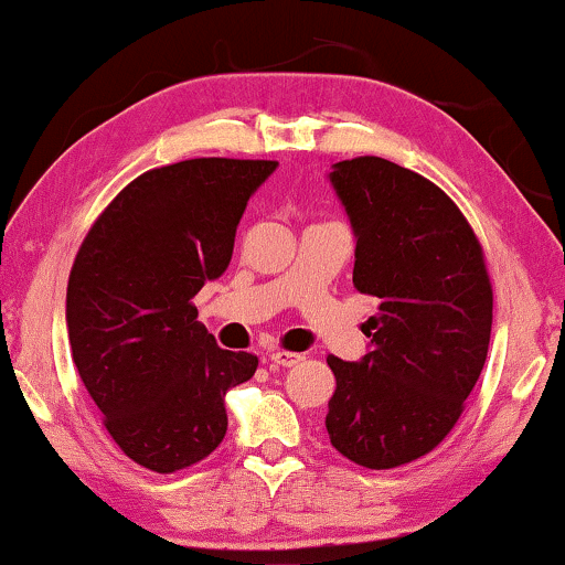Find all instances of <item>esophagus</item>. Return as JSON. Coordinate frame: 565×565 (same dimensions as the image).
Listing matches in <instances>:
<instances>
[{
    "instance_id": "1",
    "label": "esophagus",
    "mask_w": 565,
    "mask_h": 565,
    "mask_svg": "<svg viewBox=\"0 0 565 565\" xmlns=\"http://www.w3.org/2000/svg\"><path fill=\"white\" fill-rule=\"evenodd\" d=\"M300 360H303V354H298V352L275 350L273 354H269V362H275V365H280V367H292V365H298Z\"/></svg>"
}]
</instances>
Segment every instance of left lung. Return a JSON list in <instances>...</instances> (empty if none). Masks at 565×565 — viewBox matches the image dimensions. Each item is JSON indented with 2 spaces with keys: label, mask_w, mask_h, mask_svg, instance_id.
I'll list each match as a JSON object with an SVG mask.
<instances>
[{
  "label": "left lung",
  "mask_w": 565,
  "mask_h": 565,
  "mask_svg": "<svg viewBox=\"0 0 565 565\" xmlns=\"http://www.w3.org/2000/svg\"><path fill=\"white\" fill-rule=\"evenodd\" d=\"M329 177L358 236L354 288L381 306L365 358H327V431L347 460L388 470L458 424L489 352L491 277L468 218L427 177L381 157L344 159Z\"/></svg>",
  "instance_id": "obj_1"
}]
</instances>
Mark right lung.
Here are the masks:
<instances>
[{
  "instance_id": "1",
  "label": "right lung",
  "mask_w": 565,
  "mask_h": 565,
  "mask_svg": "<svg viewBox=\"0 0 565 565\" xmlns=\"http://www.w3.org/2000/svg\"><path fill=\"white\" fill-rule=\"evenodd\" d=\"M267 159H184L126 184L76 252L66 288L72 360L115 445L153 473L207 458L228 429L223 396L259 360L198 321L205 280L228 267Z\"/></svg>"
}]
</instances>
